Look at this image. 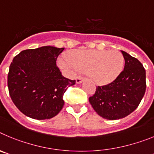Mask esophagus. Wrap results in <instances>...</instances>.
Wrapping results in <instances>:
<instances>
[{
    "label": "esophagus",
    "instance_id": "esophagus-1",
    "mask_svg": "<svg viewBox=\"0 0 154 154\" xmlns=\"http://www.w3.org/2000/svg\"><path fill=\"white\" fill-rule=\"evenodd\" d=\"M82 80H83V78L82 77H81V76H79V77H77L76 78V83H81L82 82Z\"/></svg>",
    "mask_w": 154,
    "mask_h": 154
}]
</instances>
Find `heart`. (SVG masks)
Returning a JSON list of instances; mask_svg holds the SVG:
<instances>
[{"label": "heart", "mask_w": 154, "mask_h": 154, "mask_svg": "<svg viewBox=\"0 0 154 154\" xmlns=\"http://www.w3.org/2000/svg\"><path fill=\"white\" fill-rule=\"evenodd\" d=\"M58 62L65 70L78 69L89 73L96 83L107 84L120 75L125 61L123 54L116 50H75L69 53V56L61 57Z\"/></svg>", "instance_id": "1"}]
</instances>
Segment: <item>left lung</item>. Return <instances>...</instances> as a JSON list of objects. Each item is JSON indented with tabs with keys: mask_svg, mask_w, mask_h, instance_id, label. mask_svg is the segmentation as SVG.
I'll list each match as a JSON object with an SVG mask.
<instances>
[{
	"mask_svg": "<svg viewBox=\"0 0 154 154\" xmlns=\"http://www.w3.org/2000/svg\"><path fill=\"white\" fill-rule=\"evenodd\" d=\"M124 69L113 82L96 87L89 99L92 108L104 119L115 120L130 115L138 107L146 91V70L126 51Z\"/></svg>",
	"mask_w": 154,
	"mask_h": 154,
	"instance_id": "obj_1",
	"label": "left lung"
}]
</instances>
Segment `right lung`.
Returning <instances> with one entry per match:
<instances>
[{
	"instance_id": "right-lung-1",
	"label": "right lung",
	"mask_w": 154,
	"mask_h": 154,
	"mask_svg": "<svg viewBox=\"0 0 154 154\" xmlns=\"http://www.w3.org/2000/svg\"><path fill=\"white\" fill-rule=\"evenodd\" d=\"M65 48L44 46L21 51L13 58L8 75L12 101L23 114L35 119L54 117L64 106L66 89L75 80L65 78L56 65Z\"/></svg>"
}]
</instances>
